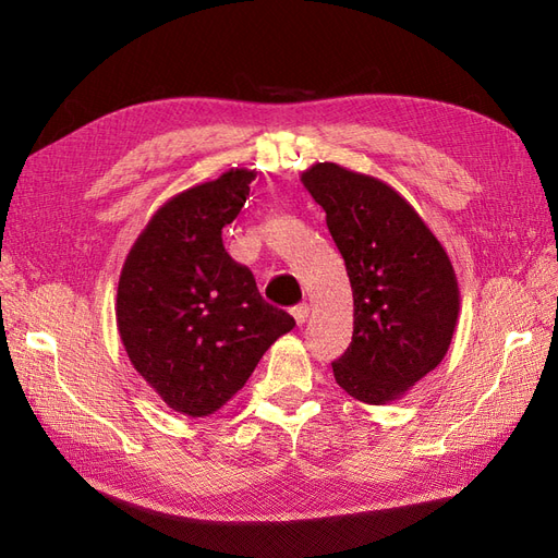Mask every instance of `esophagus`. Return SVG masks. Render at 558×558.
I'll return each instance as SVG.
<instances>
[{"instance_id": "obj_1", "label": "esophagus", "mask_w": 558, "mask_h": 558, "mask_svg": "<svg viewBox=\"0 0 558 558\" xmlns=\"http://www.w3.org/2000/svg\"><path fill=\"white\" fill-rule=\"evenodd\" d=\"M291 314H293V318H295V324L298 326H302L307 320V316H310V307L305 305V302H302V305H295L293 310H291Z\"/></svg>"}]
</instances>
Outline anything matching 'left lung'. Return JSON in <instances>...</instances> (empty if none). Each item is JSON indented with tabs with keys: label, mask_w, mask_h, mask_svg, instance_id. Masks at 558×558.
<instances>
[{
	"label": "left lung",
	"mask_w": 558,
	"mask_h": 558,
	"mask_svg": "<svg viewBox=\"0 0 558 558\" xmlns=\"http://www.w3.org/2000/svg\"><path fill=\"white\" fill-rule=\"evenodd\" d=\"M340 248L353 291V337L335 381L367 404L404 396L440 365L459 320L451 260L391 185L335 162L300 177Z\"/></svg>",
	"instance_id": "8db88e82"
}]
</instances>
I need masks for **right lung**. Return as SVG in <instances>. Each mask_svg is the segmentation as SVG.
<instances>
[{"instance_id": "obj_1", "label": "right lung", "mask_w": 558, "mask_h": 558, "mask_svg": "<svg viewBox=\"0 0 558 558\" xmlns=\"http://www.w3.org/2000/svg\"><path fill=\"white\" fill-rule=\"evenodd\" d=\"M256 172L228 170L167 199L132 244L118 279L116 324L134 369L185 416H209L246 384L295 320L260 298L221 230Z\"/></svg>"}]
</instances>
